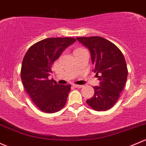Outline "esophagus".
Returning <instances> with one entry per match:
<instances>
[{
  "instance_id": "esophagus-1",
  "label": "esophagus",
  "mask_w": 146,
  "mask_h": 146,
  "mask_svg": "<svg viewBox=\"0 0 146 146\" xmlns=\"http://www.w3.org/2000/svg\"><path fill=\"white\" fill-rule=\"evenodd\" d=\"M73 87H76V88H82V87H83V85H73Z\"/></svg>"
}]
</instances>
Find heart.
Here are the masks:
<instances>
[{"label":"heart","instance_id":"obj_1","mask_svg":"<svg viewBox=\"0 0 146 146\" xmlns=\"http://www.w3.org/2000/svg\"><path fill=\"white\" fill-rule=\"evenodd\" d=\"M81 50V48H79V49H77V50H76L75 51H76V50Z\"/></svg>","mask_w":146,"mask_h":146}]
</instances>
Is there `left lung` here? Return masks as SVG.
Here are the masks:
<instances>
[{
    "instance_id": "left-lung-1",
    "label": "left lung",
    "mask_w": 146,
    "mask_h": 146,
    "mask_svg": "<svg viewBox=\"0 0 146 146\" xmlns=\"http://www.w3.org/2000/svg\"><path fill=\"white\" fill-rule=\"evenodd\" d=\"M76 39L88 48L91 54L93 71L100 80L95 86L94 94L87 104L97 111H105L115 104L127 82L128 70L119 49L100 36L80 37Z\"/></svg>"
}]
</instances>
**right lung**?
I'll return each mask as SVG.
<instances>
[{"instance_id": "obj_1", "label": "right lung", "mask_w": 146, "mask_h": 146, "mask_svg": "<svg viewBox=\"0 0 146 146\" xmlns=\"http://www.w3.org/2000/svg\"><path fill=\"white\" fill-rule=\"evenodd\" d=\"M73 38H50L36 42L26 53L21 68V78L26 92L41 111L53 113L66 103L70 85H59L49 80L52 66L68 46Z\"/></svg>"}]
</instances>
